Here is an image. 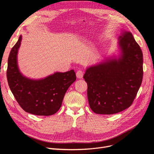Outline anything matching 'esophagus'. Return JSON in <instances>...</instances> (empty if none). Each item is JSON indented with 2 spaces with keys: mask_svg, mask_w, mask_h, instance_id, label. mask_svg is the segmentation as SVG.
Masks as SVG:
<instances>
[{
  "mask_svg": "<svg viewBox=\"0 0 154 154\" xmlns=\"http://www.w3.org/2000/svg\"><path fill=\"white\" fill-rule=\"evenodd\" d=\"M84 75V72L82 70H78L76 72V76L78 79H82Z\"/></svg>",
  "mask_w": 154,
  "mask_h": 154,
  "instance_id": "34e87169",
  "label": "esophagus"
}]
</instances>
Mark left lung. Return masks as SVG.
Segmentation results:
<instances>
[{"label": "left lung", "instance_id": "left-lung-1", "mask_svg": "<svg viewBox=\"0 0 154 154\" xmlns=\"http://www.w3.org/2000/svg\"><path fill=\"white\" fill-rule=\"evenodd\" d=\"M117 54L106 56L88 66L84 79L91 110L110 115L131 106L143 78V54L131 32L123 30L118 38Z\"/></svg>", "mask_w": 154, "mask_h": 154}]
</instances>
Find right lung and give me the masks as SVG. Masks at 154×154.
<instances>
[{"instance_id": "obj_1", "label": "right lung", "mask_w": 154, "mask_h": 154, "mask_svg": "<svg viewBox=\"0 0 154 154\" xmlns=\"http://www.w3.org/2000/svg\"><path fill=\"white\" fill-rule=\"evenodd\" d=\"M22 39L20 35L8 59L7 78L10 89L26 112L37 116L53 115L60 109L65 94L75 81V73L74 70L56 72L38 79L25 76L19 69L17 60Z\"/></svg>"}]
</instances>
